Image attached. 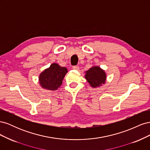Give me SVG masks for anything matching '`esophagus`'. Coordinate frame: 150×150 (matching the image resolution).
I'll use <instances>...</instances> for the list:
<instances>
[{
  "instance_id": "esophagus-1",
  "label": "esophagus",
  "mask_w": 150,
  "mask_h": 150,
  "mask_svg": "<svg viewBox=\"0 0 150 150\" xmlns=\"http://www.w3.org/2000/svg\"><path fill=\"white\" fill-rule=\"evenodd\" d=\"M72 69H73L74 70L78 71V70H79V66H73V67H72Z\"/></svg>"
}]
</instances>
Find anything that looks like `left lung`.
<instances>
[{
  "label": "left lung",
  "instance_id": "obj_1",
  "mask_svg": "<svg viewBox=\"0 0 150 150\" xmlns=\"http://www.w3.org/2000/svg\"><path fill=\"white\" fill-rule=\"evenodd\" d=\"M85 78L93 88H98L105 84L106 74L103 69L99 66H93L86 71Z\"/></svg>",
  "mask_w": 150,
  "mask_h": 150
}]
</instances>
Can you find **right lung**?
<instances>
[{"label": "right lung", "instance_id": "obj_1", "mask_svg": "<svg viewBox=\"0 0 150 150\" xmlns=\"http://www.w3.org/2000/svg\"><path fill=\"white\" fill-rule=\"evenodd\" d=\"M67 72L66 67L53 63L39 75V84L44 89L55 91L59 88Z\"/></svg>", "mask_w": 150, "mask_h": 150}]
</instances>
